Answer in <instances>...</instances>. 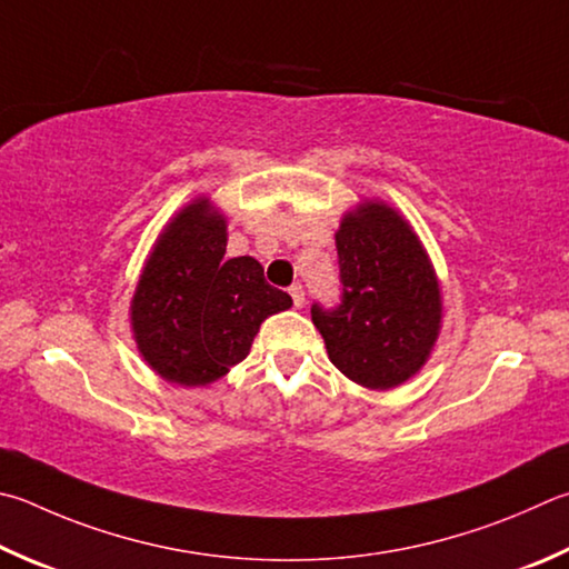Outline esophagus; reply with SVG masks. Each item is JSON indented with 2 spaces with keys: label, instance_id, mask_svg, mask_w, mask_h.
<instances>
[{
  "label": "esophagus",
  "instance_id": "obj_1",
  "mask_svg": "<svg viewBox=\"0 0 569 569\" xmlns=\"http://www.w3.org/2000/svg\"><path fill=\"white\" fill-rule=\"evenodd\" d=\"M288 293H291L296 308H301L306 303V293H303V286L301 283H293L291 288H288Z\"/></svg>",
  "mask_w": 569,
  "mask_h": 569
}]
</instances>
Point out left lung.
<instances>
[{"mask_svg": "<svg viewBox=\"0 0 569 569\" xmlns=\"http://www.w3.org/2000/svg\"><path fill=\"white\" fill-rule=\"evenodd\" d=\"M340 303H313L330 363L353 383L388 390L426 366L442 318L440 286L416 231L383 201L348 211L336 233Z\"/></svg>", "mask_w": 569, "mask_h": 569, "instance_id": "8db88e82", "label": "left lung"}]
</instances>
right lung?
Here are the masks:
<instances>
[{
  "instance_id": "add662e5",
  "label": "right lung",
  "mask_w": 569,
  "mask_h": 569,
  "mask_svg": "<svg viewBox=\"0 0 569 569\" xmlns=\"http://www.w3.org/2000/svg\"><path fill=\"white\" fill-rule=\"evenodd\" d=\"M223 253V213L196 199L167 223L139 276L133 340L169 383L219 380L249 356L263 320L293 306L291 296L266 283L256 258Z\"/></svg>"
}]
</instances>
